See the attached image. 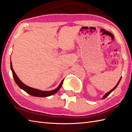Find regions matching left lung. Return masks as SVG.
<instances>
[{
	"label": "left lung",
	"mask_w": 132,
	"mask_h": 132,
	"mask_svg": "<svg viewBox=\"0 0 132 132\" xmlns=\"http://www.w3.org/2000/svg\"><path fill=\"white\" fill-rule=\"evenodd\" d=\"M121 78H120V80H119V82H118V83H117V85L115 86V87H114V88H113L112 89H111V90H110V91H109V92H107V93H106L104 95V96H103V97H102V99H105V97H107L108 96V95H109V94H110L111 93V92H112L113 91H114V89H116V88L117 87V86H118L119 85V83H120V80H121Z\"/></svg>",
	"instance_id": "8db88e82"
}]
</instances>
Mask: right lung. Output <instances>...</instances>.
<instances>
[{
  "mask_svg": "<svg viewBox=\"0 0 132 132\" xmlns=\"http://www.w3.org/2000/svg\"><path fill=\"white\" fill-rule=\"evenodd\" d=\"M10 66H11V70L12 72L14 80H15V82L17 84V85H18L21 89H23L24 91H26L27 93H28L30 95H32V96H33L44 97L49 96H51V95H54L56 93V92H57L59 89L61 88V86H62V85L64 79L61 81V82L60 83V84L59 85V86L57 87V88L54 89H53V90H51V91H42V90H40V89L30 87L27 86L26 85H25L24 83L22 82L20 80V79L18 78V77L17 76L16 74L15 73V72L14 71L13 69L12 62H11V60L10 62Z\"/></svg>",
  "mask_w": 132,
  "mask_h": 132,
  "instance_id": "right-lung-1",
  "label": "right lung"
}]
</instances>
